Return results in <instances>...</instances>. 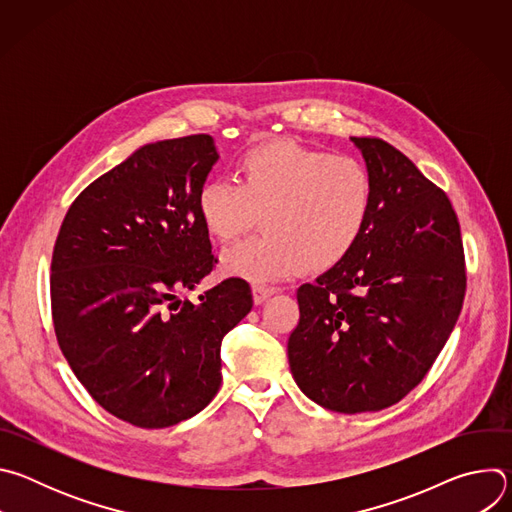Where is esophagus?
Listing matches in <instances>:
<instances>
[{
	"label": "esophagus",
	"instance_id": "34e87169",
	"mask_svg": "<svg viewBox=\"0 0 512 512\" xmlns=\"http://www.w3.org/2000/svg\"><path fill=\"white\" fill-rule=\"evenodd\" d=\"M271 294H275V287H269V285H253V300L255 304H263Z\"/></svg>",
	"mask_w": 512,
	"mask_h": 512
}]
</instances>
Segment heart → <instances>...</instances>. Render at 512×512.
I'll use <instances>...</instances> for the list:
<instances>
[{"label": "heart", "instance_id": "heart-1", "mask_svg": "<svg viewBox=\"0 0 512 512\" xmlns=\"http://www.w3.org/2000/svg\"><path fill=\"white\" fill-rule=\"evenodd\" d=\"M235 181L212 178L196 192L204 231L223 245L251 231L261 214L265 231L223 253L229 277L267 283L300 269L330 271L356 249L371 223L375 180L350 156L273 139L239 158Z\"/></svg>", "mask_w": 512, "mask_h": 512}]
</instances>
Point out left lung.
I'll return each mask as SVG.
<instances>
[{
	"instance_id": "8db88e82",
	"label": "left lung",
	"mask_w": 512,
	"mask_h": 512,
	"mask_svg": "<svg viewBox=\"0 0 512 512\" xmlns=\"http://www.w3.org/2000/svg\"><path fill=\"white\" fill-rule=\"evenodd\" d=\"M375 180V206L356 249L298 287L289 369L318 405L381 411L429 373L466 296L458 216L446 192L381 137H352Z\"/></svg>"
}]
</instances>
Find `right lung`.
<instances>
[{"label": "right lung", "instance_id": "right-lung-1", "mask_svg": "<svg viewBox=\"0 0 512 512\" xmlns=\"http://www.w3.org/2000/svg\"><path fill=\"white\" fill-rule=\"evenodd\" d=\"M218 154L206 133L143 145L70 204L52 253L50 304L72 373L111 415L176 425L221 389V344L253 308L229 277L180 302L214 267L196 192Z\"/></svg>", "mask_w": 512, "mask_h": 512}]
</instances>
